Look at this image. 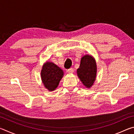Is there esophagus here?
<instances>
[{
	"instance_id": "obj_1",
	"label": "esophagus",
	"mask_w": 134,
	"mask_h": 134,
	"mask_svg": "<svg viewBox=\"0 0 134 134\" xmlns=\"http://www.w3.org/2000/svg\"><path fill=\"white\" fill-rule=\"evenodd\" d=\"M67 72H69V73H72V72H74V69H72V68H70L69 70H67Z\"/></svg>"
}]
</instances>
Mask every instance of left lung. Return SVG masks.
<instances>
[{
	"mask_svg": "<svg viewBox=\"0 0 134 134\" xmlns=\"http://www.w3.org/2000/svg\"><path fill=\"white\" fill-rule=\"evenodd\" d=\"M97 65L94 58L90 55H85L81 58L80 65L77 70V76L87 88H90L96 80Z\"/></svg>",
	"mask_w": 134,
	"mask_h": 134,
	"instance_id": "1",
	"label": "left lung"
}]
</instances>
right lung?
I'll return each mask as SVG.
<instances>
[{
    "label": "right lung",
    "instance_id": "obj_1",
    "mask_svg": "<svg viewBox=\"0 0 134 134\" xmlns=\"http://www.w3.org/2000/svg\"><path fill=\"white\" fill-rule=\"evenodd\" d=\"M63 75V70L52 62L45 63L41 71L42 83L49 91H54L58 87Z\"/></svg>",
    "mask_w": 134,
    "mask_h": 134
}]
</instances>
